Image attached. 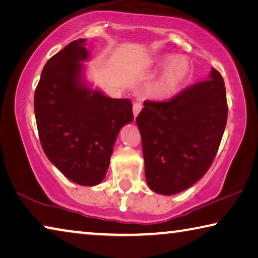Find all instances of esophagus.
Wrapping results in <instances>:
<instances>
[{
    "instance_id": "esophagus-1",
    "label": "esophagus",
    "mask_w": 258,
    "mask_h": 258,
    "mask_svg": "<svg viewBox=\"0 0 258 258\" xmlns=\"http://www.w3.org/2000/svg\"><path fill=\"white\" fill-rule=\"evenodd\" d=\"M141 109H142L141 102H134V103H133V114H134V117H137L138 114L140 113Z\"/></svg>"
}]
</instances>
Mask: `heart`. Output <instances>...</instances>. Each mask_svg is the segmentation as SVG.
Here are the masks:
<instances>
[{"mask_svg":"<svg viewBox=\"0 0 258 258\" xmlns=\"http://www.w3.org/2000/svg\"><path fill=\"white\" fill-rule=\"evenodd\" d=\"M162 65H167L156 84L158 95L167 96L174 93L185 83L190 75V65L185 57L165 56L161 59Z\"/></svg>","mask_w":258,"mask_h":258,"instance_id":"1","label":"heart"}]
</instances>
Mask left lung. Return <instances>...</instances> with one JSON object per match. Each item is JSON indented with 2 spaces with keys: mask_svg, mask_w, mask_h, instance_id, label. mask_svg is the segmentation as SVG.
<instances>
[{
  "mask_svg": "<svg viewBox=\"0 0 258 258\" xmlns=\"http://www.w3.org/2000/svg\"><path fill=\"white\" fill-rule=\"evenodd\" d=\"M209 78L167 101H145L137 117L147 183L158 194L193 186L217 154L227 121L226 89L216 69Z\"/></svg>",
  "mask_w": 258,
  "mask_h": 258,
  "instance_id": "8db88e82",
  "label": "left lung"
}]
</instances>
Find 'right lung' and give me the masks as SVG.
<instances>
[{"label": "right lung", "mask_w": 258, "mask_h": 258, "mask_svg": "<svg viewBox=\"0 0 258 258\" xmlns=\"http://www.w3.org/2000/svg\"><path fill=\"white\" fill-rule=\"evenodd\" d=\"M86 39L72 41L44 65L34 94L41 146L65 177L81 186L103 181L118 133L133 120L132 102L110 99L83 79Z\"/></svg>", "instance_id": "1"}]
</instances>
